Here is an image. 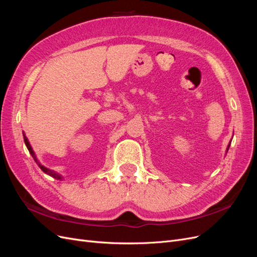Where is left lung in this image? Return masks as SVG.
<instances>
[{"instance_id": "8db88e82", "label": "left lung", "mask_w": 257, "mask_h": 257, "mask_svg": "<svg viewBox=\"0 0 257 257\" xmlns=\"http://www.w3.org/2000/svg\"><path fill=\"white\" fill-rule=\"evenodd\" d=\"M229 146H230V142H229V144H228V146H227V149H226V152L228 151V149H229Z\"/></svg>"}]
</instances>
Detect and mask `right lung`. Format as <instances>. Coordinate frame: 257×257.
Here are the masks:
<instances>
[{"mask_svg": "<svg viewBox=\"0 0 257 257\" xmlns=\"http://www.w3.org/2000/svg\"><path fill=\"white\" fill-rule=\"evenodd\" d=\"M22 134H23V139H25V144H26V146H27V148H28L29 152L31 153V155H32L34 161L36 162V164H37L38 166H40V168L43 170V172H44L45 174L49 175L50 177H52V178H54V179H57V180H63V177H62L60 174H58V173H56V172H53V170H51V169H49V168H47V167H45L44 165L41 164L40 162H38V160H37V158H36V155H35V153H34V151H33V149H32V147H31V145H30L29 139H28V137H27L26 134H25V132H22Z\"/></svg>", "mask_w": 257, "mask_h": 257, "instance_id": "add662e5", "label": "right lung"}]
</instances>
